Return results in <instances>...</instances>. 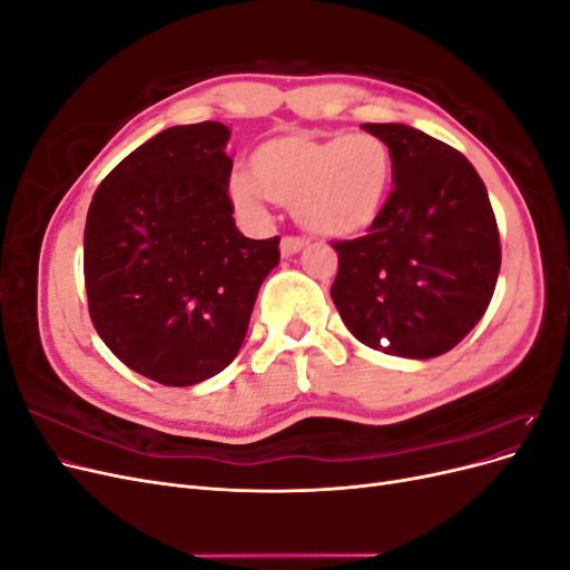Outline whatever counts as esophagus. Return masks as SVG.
Instances as JSON below:
<instances>
[{"label": "esophagus", "instance_id": "34e87169", "mask_svg": "<svg viewBox=\"0 0 570 570\" xmlns=\"http://www.w3.org/2000/svg\"><path fill=\"white\" fill-rule=\"evenodd\" d=\"M302 247H304V239L297 237V235H285V237L281 239V254H283V256L297 254Z\"/></svg>", "mask_w": 570, "mask_h": 570}]
</instances>
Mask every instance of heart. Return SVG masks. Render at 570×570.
<instances>
[{"mask_svg":"<svg viewBox=\"0 0 570 570\" xmlns=\"http://www.w3.org/2000/svg\"><path fill=\"white\" fill-rule=\"evenodd\" d=\"M252 176L235 170L228 180L233 204L247 216H264L266 199L295 206L306 230L347 237L366 230L390 197L394 161L381 137L278 135L249 159Z\"/></svg>","mask_w":570,"mask_h":570,"instance_id":"obj_1","label":"heart"}]
</instances>
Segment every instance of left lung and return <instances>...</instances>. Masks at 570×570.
Instances as JSON below:
<instances>
[{"label": "left lung", "instance_id": "obj_1", "mask_svg": "<svg viewBox=\"0 0 570 570\" xmlns=\"http://www.w3.org/2000/svg\"><path fill=\"white\" fill-rule=\"evenodd\" d=\"M361 128L390 147L394 187L366 235L331 243V297L366 347L440 356L473 331L494 295L502 245L488 189L473 164L435 137L402 124Z\"/></svg>", "mask_w": 570, "mask_h": 570}]
</instances>
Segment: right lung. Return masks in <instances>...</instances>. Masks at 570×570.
Returning <instances> with one entry per match:
<instances>
[{"mask_svg": "<svg viewBox=\"0 0 570 570\" xmlns=\"http://www.w3.org/2000/svg\"><path fill=\"white\" fill-rule=\"evenodd\" d=\"M230 130L176 126L99 183L85 223V292L95 331L128 368L189 387L243 347L281 237L237 230Z\"/></svg>", "mask_w": 570, "mask_h": 570, "instance_id": "right-lung-1", "label": "right lung"}]
</instances>
